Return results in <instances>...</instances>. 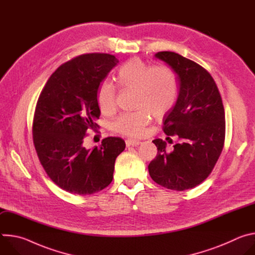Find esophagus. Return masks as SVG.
Instances as JSON below:
<instances>
[{"mask_svg": "<svg viewBox=\"0 0 255 255\" xmlns=\"http://www.w3.org/2000/svg\"><path fill=\"white\" fill-rule=\"evenodd\" d=\"M141 143L140 140L137 139H127L126 140V146H138V145Z\"/></svg>", "mask_w": 255, "mask_h": 255, "instance_id": "1", "label": "esophagus"}]
</instances>
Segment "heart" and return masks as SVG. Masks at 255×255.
Returning a JSON list of instances; mask_svg holds the SVG:
<instances>
[{
    "mask_svg": "<svg viewBox=\"0 0 255 255\" xmlns=\"http://www.w3.org/2000/svg\"><path fill=\"white\" fill-rule=\"evenodd\" d=\"M118 85L136 90L135 112L121 114L113 124L116 132L130 137L143 134L151 114L160 118L174 106L178 96V80L174 70L165 64L151 66L139 57L125 62L117 72ZM117 89L110 81H103L97 90V103L104 114H111L116 108Z\"/></svg>",
    "mask_w": 255,
    "mask_h": 255,
    "instance_id": "1",
    "label": "heart"
}]
</instances>
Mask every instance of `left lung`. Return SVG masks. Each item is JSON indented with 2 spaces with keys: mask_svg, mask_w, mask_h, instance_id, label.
<instances>
[{
  "mask_svg": "<svg viewBox=\"0 0 255 255\" xmlns=\"http://www.w3.org/2000/svg\"><path fill=\"white\" fill-rule=\"evenodd\" d=\"M155 57L176 74L178 97L163 118V131L177 136L171 151L155 139L156 157L148 171L156 184L173 191L193 189L212 172L225 140V112L214 79L195 61L175 52L160 51Z\"/></svg>",
  "mask_w": 255,
  "mask_h": 255,
  "instance_id": "obj_1",
  "label": "left lung"
}]
</instances>
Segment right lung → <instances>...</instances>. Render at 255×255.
<instances>
[{"instance_id":"right-lung-1","label":"right lung","mask_w":255,"mask_h":255,"mask_svg":"<svg viewBox=\"0 0 255 255\" xmlns=\"http://www.w3.org/2000/svg\"><path fill=\"white\" fill-rule=\"evenodd\" d=\"M119 60L111 54H83L60 65L48 79L33 119V143L47 175L62 190L92 195L111 184L117 156L125 149L120 137L103 139L87 149L84 139L101 111L97 90Z\"/></svg>"}]
</instances>
